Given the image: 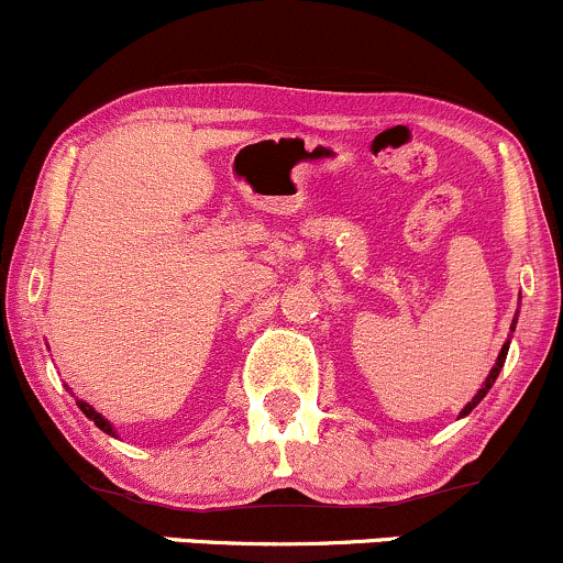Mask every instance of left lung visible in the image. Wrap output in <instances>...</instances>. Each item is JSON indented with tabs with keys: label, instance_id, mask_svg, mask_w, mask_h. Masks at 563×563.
I'll use <instances>...</instances> for the list:
<instances>
[{
	"label": "left lung",
	"instance_id": "left-lung-1",
	"mask_svg": "<svg viewBox=\"0 0 563 563\" xmlns=\"http://www.w3.org/2000/svg\"><path fill=\"white\" fill-rule=\"evenodd\" d=\"M514 327H516V319H514V324H510V332H514ZM505 356H508V343H505V345H503L500 356H497V364H495V366H492L489 377H486V380H484V385H482V390H478V394H476V396H473V401H468V404H465V409H463V412H460V415H468V412H471V409H473V407H476V404L484 399V396H486V390H489V388H492V383H495V380H497V375H500V369H503V364H505Z\"/></svg>",
	"mask_w": 563,
	"mask_h": 563
}]
</instances>
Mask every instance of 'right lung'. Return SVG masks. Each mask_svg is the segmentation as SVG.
<instances>
[{
	"mask_svg": "<svg viewBox=\"0 0 563 563\" xmlns=\"http://www.w3.org/2000/svg\"><path fill=\"white\" fill-rule=\"evenodd\" d=\"M77 404H79V409H81V412H85V415H87V418H90V420L95 422V426H98V428H100V431L111 433V426H109V422H106L103 418H100V415H98V412H95V409L90 407V404H85V401H77Z\"/></svg>",
	"mask_w": 563,
	"mask_h": 563,
	"instance_id": "1",
	"label": "right lung"
}]
</instances>
